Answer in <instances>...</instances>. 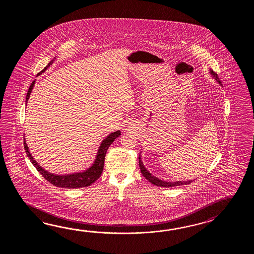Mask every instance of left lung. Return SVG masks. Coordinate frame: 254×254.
<instances>
[{
  "label": "left lung",
  "mask_w": 254,
  "mask_h": 254,
  "mask_svg": "<svg viewBox=\"0 0 254 254\" xmlns=\"http://www.w3.org/2000/svg\"><path fill=\"white\" fill-rule=\"evenodd\" d=\"M210 74L211 77L215 80L221 86H222L221 84V81L219 77L217 75V73H215L212 70H210ZM141 152L139 155V165H140V172L142 173V175L147 179L151 184L153 185H156V186H160V187H165V188H171V187H175V186H180V185H187L190 184V183L193 182V180H187V181H175V182H169V181H164L162 179H159L156 176H154L152 173H150L147 169H146L143 162L141 161Z\"/></svg>",
  "instance_id": "1"
}]
</instances>
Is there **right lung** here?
<instances>
[{"label":"right lung","mask_w":254,"mask_h":254,"mask_svg":"<svg viewBox=\"0 0 254 254\" xmlns=\"http://www.w3.org/2000/svg\"><path fill=\"white\" fill-rule=\"evenodd\" d=\"M56 58L52 60L48 65L43 69L42 71H40V73L37 76L42 74L45 70L48 69L51 65L54 64V61ZM36 80L32 82L31 86L28 90L27 95H26V105H27L28 101L30 95L33 91V86L35 84ZM121 135V130L118 129L114 132H111L108 136H106L103 141L101 142V144L99 146L98 149L97 154L95 156L94 161L92 162V165L90 167L81 171V172H77V173H68V174H55L48 172L47 170H45L44 168L42 167L38 162H36V160H34L31 151L29 150L26 140L24 138V148L27 153V156L29 157L30 161L32 162L33 166L37 169L39 173L43 175V178L47 180L49 183L54 184L56 187H61V188H67V189H77V188H82V187H88L91 184H93L96 180L100 178V176L102 175L103 173V165H104V159L106 152L108 150L110 145L114 142V140L116 138H118Z\"/></svg>","instance_id":"right-lung-1"}]
</instances>
